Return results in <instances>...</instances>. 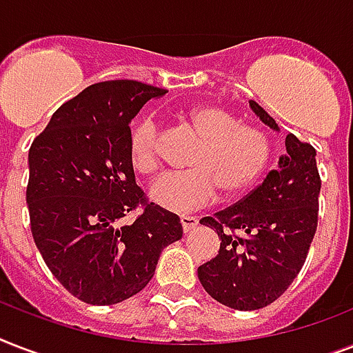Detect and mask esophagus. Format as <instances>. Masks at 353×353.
<instances>
[{"mask_svg": "<svg viewBox=\"0 0 353 353\" xmlns=\"http://www.w3.org/2000/svg\"><path fill=\"white\" fill-rule=\"evenodd\" d=\"M199 220L196 218V216H181V225H183V231H185V234L190 231H194L196 227H198Z\"/></svg>", "mask_w": 353, "mask_h": 353, "instance_id": "1", "label": "esophagus"}]
</instances>
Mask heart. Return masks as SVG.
Segmentation results:
<instances>
[{
  "instance_id": "obj_1",
  "label": "heart",
  "mask_w": 353,
  "mask_h": 353,
  "mask_svg": "<svg viewBox=\"0 0 353 353\" xmlns=\"http://www.w3.org/2000/svg\"><path fill=\"white\" fill-rule=\"evenodd\" d=\"M183 122L199 139L188 161L190 170L166 174L152 185L150 196L170 212H190L214 201L234 199L251 190L269 165L268 135L249 124H240L234 113L220 104L190 108ZM130 157L141 174H154L161 161V135L157 122L143 117L130 135Z\"/></svg>"
}]
</instances>
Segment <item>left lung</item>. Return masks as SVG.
<instances>
[{
  "mask_svg": "<svg viewBox=\"0 0 353 353\" xmlns=\"http://www.w3.org/2000/svg\"><path fill=\"white\" fill-rule=\"evenodd\" d=\"M252 112L273 130L258 102ZM315 148L285 135V154L260 187L199 223L220 236L218 256L198 268L205 291L223 306L251 312L282 296L301 273L319 221L321 176Z\"/></svg>",
  "mask_w": 353,
  "mask_h": 353,
  "instance_id": "1",
  "label": "left lung"
}]
</instances>
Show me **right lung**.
<instances>
[{
    "label": "right lung",
    "instance_id": "right-lung-1",
    "mask_svg": "<svg viewBox=\"0 0 353 353\" xmlns=\"http://www.w3.org/2000/svg\"><path fill=\"white\" fill-rule=\"evenodd\" d=\"M165 93L137 80L93 84L30 144V232L54 279L82 302L110 306L139 293L161 251L183 236L177 214L137 187L130 157V121ZM137 208L136 221L121 226Z\"/></svg>",
    "mask_w": 353,
    "mask_h": 353
}]
</instances>
